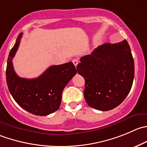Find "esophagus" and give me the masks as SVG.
I'll return each mask as SVG.
<instances>
[{
  "label": "esophagus",
  "instance_id": "obj_1",
  "mask_svg": "<svg viewBox=\"0 0 147 147\" xmlns=\"http://www.w3.org/2000/svg\"><path fill=\"white\" fill-rule=\"evenodd\" d=\"M72 62H73L74 65H75V67H76L77 65H78V63H79V60H78V59H74L73 60H72Z\"/></svg>",
  "mask_w": 147,
  "mask_h": 147
}]
</instances>
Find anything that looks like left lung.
<instances>
[{"label":"left lung","mask_w":147,"mask_h":147,"mask_svg":"<svg viewBox=\"0 0 147 147\" xmlns=\"http://www.w3.org/2000/svg\"><path fill=\"white\" fill-rule=\"evenodd\" d=\"M77 70L85 81L84 97L91 108L109 111L129 93L134 78V62L127 41L103 44L80 58Z\"/></svg>","instance_id":"1"}]
</instances>
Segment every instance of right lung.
I'll return each mask as SVG.
<instances>
[{"label": "right lung", "instance_id": "add662e5", "mask_svg": "<svg viewBox=\"0 0 147 147\" xmlns=\"http://www.w3.org/2000/svg\"><path fill=\"white\" fill-rule=\"evenodd\" d=\"M22 33L18 35L7 61L6 82L16 102L26 111L36 116H47L59 109L64 88L77 73L72 62L51 66L34 79H26L16 75L13 66Z\"/></svg>", "mask_w": 147, "mask_h": 147}]
</instances>
